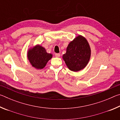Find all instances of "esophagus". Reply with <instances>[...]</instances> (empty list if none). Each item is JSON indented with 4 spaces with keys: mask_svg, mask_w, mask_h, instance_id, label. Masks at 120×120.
<instances>
[{
    "mask_svg": "<svg viewBox=\"0 0 120 120\" xmlns=\"http://www.w3.org/2000/svg\"><path fill=\"white\" fill-rule=\"evenodd\" d=\"M55 56H56V57L59 58V57H60V53H56V54H55Z\"/></svg>",
    "mask_w": 120,
    "mask_h": 120,
    "instance_id": "esophagus-1",
    "label": "esophagus"
}]
</instances>
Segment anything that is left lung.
I'll use <instances>...</instances> for the list:
<instances>
[{
    "mask_svg": "<svg viewBox=\"0 0 120 120\" xmlns=\"http://www.w3.org/2000/svg\"><path fill=\"white\" fill-rule=\"evenodd\" d=\"M90 56L88 41L84 36L79 35L68 44L62 58L69 70L77 72L86 67Z\"/></svg>",
    "mask_w": 120,
    "mask_h": 120,
    "instance_id": "8db88e82",
    "label": "left lung"
}]
</instances>
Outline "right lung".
I'll list each match as a JSON object with an SVG mask.
<instances>
[{"mask_svg":"<svg viewBox=\"0 0 120 120\" xmlns=\"http://www.w3.org/2000/svg\"><path fill=\"white\" fill-rule=\"evenodd\" d=\"M27 56L30 64L37 69L45 67L49 60L52 58V54L46 52L45 49L38 44L29 49Z\"/></svg>","mask_w":120,"mask_h":120,"instance_id":"add662e5","label":"right lung"}]
</instances>
